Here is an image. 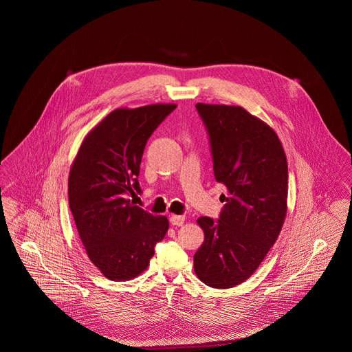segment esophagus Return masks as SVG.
I'll return each mask as SVG.
<instances>
[{"instance_id": "esophagus-1", "label": "esophagus", "mask_w": 352, "mask_h": 352, "mask_svg": "<svg viewBox=\"0 0 352 352\" xmlns=\"http://www.w3.org/2000/svg\"><path fill=\"white\" fill-rule=\"evenodd\" d=\"M169 221H170V223L173 226H182L184 223V221H186V217L184 215H175L173 214V215H170Z\"/></svg>"}]
</instances>
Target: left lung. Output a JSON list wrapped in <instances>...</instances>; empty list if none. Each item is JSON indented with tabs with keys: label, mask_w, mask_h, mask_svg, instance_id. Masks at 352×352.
Segmentation results:
<instances>
[{
	"label": "left lung",
	"mask_w": 352,
	"mask_h": 352,
	"mask_svg": "<svg viewBox=\"0 0 352 352\" xmlns=\"http://www.w3.org/2000/svg\"><path fill=\"white\" fill-rule=\"evenodd\" d=\"M197 109L208 130L214 176L229 198L219 219L201 217L204 241L194 270L214 289L245 282L275 244L287 214L289 169L272 127L240 105L203 104Z\"/></svg>",
	"instance_id": "left-lung-1"
}]
</instances>
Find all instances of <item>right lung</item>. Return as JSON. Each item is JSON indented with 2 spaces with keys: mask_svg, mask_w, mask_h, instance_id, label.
Returning a JSON list of instances; mask_svg holds the SVG:
<instances>
[{
  "mask_svg": "<svg viewBox=\"0 0 352 352\" xmlns=\"http://www.w3.org/2000/svg\"><path fill=\"white\" fill-rule=\"evenodd\" d=\"M176 104L116 108L84 138L69 173V206L89 260L111 280H130L151 263L169 221L135 206L146 142Z\"/></svg>",
  "mask_w": 352,
  "mask_h": 352,
  "instance_id": "1",
  "label": "right lung"
}]
</instances>
